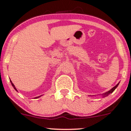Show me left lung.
<instances>
[{
	"label": "left lung",
	"instance_id": "8db88e82",
	"mask_svg": "<svg viewBox=\"0 0 131 131\" xmlns=\"http://www.w3.org/2000/svg\"><path fill=\"white\" fill-rule=\"evenodd\" d=\"M118 84H119V83H118L117 85H116V86H115L113 88H112V89H111L110 90H109V91H108V92H106V93H104V94H103V95H104V96H105V95H108V94H111V93H112L113 92L114 90H115V89H116V88L117 87L118 85Z\"/></svg>",
	"mask_w": 131,
	"mask_h": 131
}]
</instances>
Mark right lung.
<instances>
[{"label":"right lung","instance_id":"right-lung-1","mask_svg":"<svg viewBox=\"0 0 131 131\" xmlns=\"http://www.w3.org/2000/svg\"><path fill=\"white\" fill-rule=\"evenodd\" d=\"M11 84H12L13 86V87H14V89H15V90H16V88H15V85H13V83H12V81H11ZM16 91H17V90H16ZM37 97H36V98H37Z\"/></svg>","mask_w":131,"mask_h":131}]
</instances>
